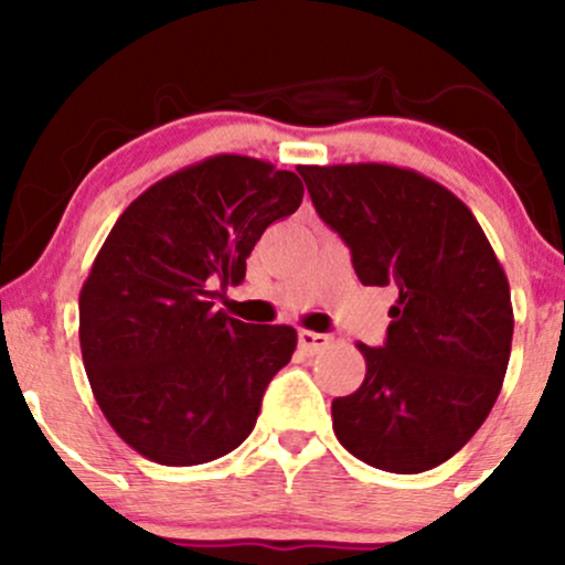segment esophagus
I'll return each instance as SVG.
<instances>
[{
    "instance_id": "34e87169",
    "label": "esophagus",
    "mask_w": 565,
    "mask_h": 565,
    "mask_svg": "<svg viewBox=\"0 0 565 565\" xmlns=\"http://www.w3.org/2000/svg\"><path fill=\"white\" fill-rule=\"evenodd\" d=\"M297 342H300V348L305 350V353H321L323 348L332 345V337L319 334V332H308V329H302V332L297 334Z\"/></svg>"
}]
</instances>
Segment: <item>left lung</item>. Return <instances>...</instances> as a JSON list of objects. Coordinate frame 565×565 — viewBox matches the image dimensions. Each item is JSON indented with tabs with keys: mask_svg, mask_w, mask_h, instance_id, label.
Here are the masks:
<instances>
[{
	"mask_svg": "<svg viewBox=\"0 0 565 565\" xmlns=\"http://www.w3.org/2000/svg\"><path fill=\"white\" fill-rule=\"evenodd\" d=\"M366 287H395L385 345L359 342L366 377L332 401L334 436L372 468L425 472L489 417L512 345L510 284L449 188L393 164L297 167Z\"/></svg>",
	"mask_w": 565,
	"mask_h": 565,
	"instance_id": "obj_1",
	"label": "left lung"
}]
</instances>
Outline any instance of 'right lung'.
<instances>
[{"label":"right lung","instance_id":"1","mask_svg":"<svg viewBox=\"0 0 565 565\" xmlns=\"http://www.w3.org/2000/svg\"><path fill=\"white\" fill-rule=\"evenodd\" d=\"M302 201V180L220 153L159 180L121 212L79 295V342L97 406L125 444L170 468L236 449L297 348L291 327L212 310L246 257Z\"/></svg>","mask_w":565,"mask_h":565}]
</instances>
